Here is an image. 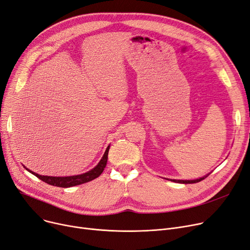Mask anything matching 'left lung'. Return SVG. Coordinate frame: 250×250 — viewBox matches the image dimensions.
Masks as SVG:
<instances>
[{
    "label": "left lung",
    "instance_id": "8db88e82",
    "mask_svg": "<svg viewBox=\"0 0 250 250\" xmlns=\"http://www.w3.org/2000/svg\"><path fill=\"white\" fill-rule=\"evenodd\" d=\"M210 173H208V174H207V175H205L204 177H200V178H198V179H194V180H177V179H170L171 181H173V182H176V183H182V184H191V183H196V182H199V181H201V180H204L205 178H207L208 175H209ZM169 180V179H168Z\"/></svg>",
    "mask_w": 250,
    "mask_h": 250
}]
</instances>
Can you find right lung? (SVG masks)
<instances>
[{"label":"right lung","mask_w":250,"mask_h":250,"mask_svg":"<svg viewBox=\"0 0 250 250\" xmlns=\"http://www.w3.org/2000/svg\"><path fill=\"white\" fill-rule=\"evenodd\" d=\"M109 149H110V146L106 147L103 158L101 159V161L99 162V164L96 166V167L92 168L91 170L87 171L86 173H83L80 175H74V176H66V177H54V176H43V175H40L34 173L30 170H28L25 166H23L29 173L33 174L35 177H38L39 179H41L42 181L53 185V186H57V187H63V188H67V187H72V186H76V185H80L83 183L89 182L93 179L98 178L104 171V169L105 168L106 162H108V153H109Z\"/></svg>","instance_id":"right-lung-1"}]
</instances>
